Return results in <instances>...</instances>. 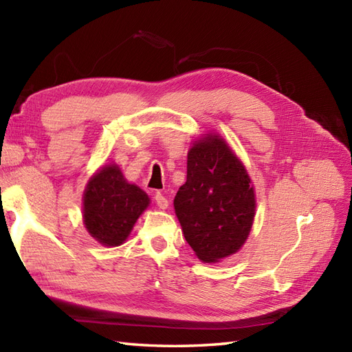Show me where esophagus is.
Here are the masks:
<instances>
[{
  "mask_svg": "<svg viewBox=\"0 0 352 352\" xmlns=\"http://www.w3.org/2000/svg\"><path fill=\"white\" fill-rule=\"evenodd\" d=\"M155 202L157 204V206L159 208H162V210H165V208H168V199L166 197L162 195L160 192H157L156 195H155Z\"/></svg>",
  "mask_w": 352,
  "mask_h": 352,
  "instance_id": "esophagus-1",
  "label": "esophagus"
}]
</instances>
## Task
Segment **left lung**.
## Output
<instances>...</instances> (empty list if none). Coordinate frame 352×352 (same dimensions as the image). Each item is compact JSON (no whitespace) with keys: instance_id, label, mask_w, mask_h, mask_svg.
<instances>
[{"instance_id":"obj_1","label":"left lung","mask_w":352,"mask_h":352,"mask_svg":"<svg viewBox=\"0 0 352 352\" xmlns=\"http://www.w3.org/2000/svg\"><path fill=\"white\" fill-rule=\"evenodd\" d=\"M174 208L186 241L202 262H220L245 244L256 214L254 188L219 135L206 133L188 150L187 179Z\"/></svg>"}]
</instances>
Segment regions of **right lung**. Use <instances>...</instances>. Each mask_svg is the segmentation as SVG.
I'll return each instance as SVG.
<instances>
[{"mask_svg":"<svg viewBox=\"0 0 352 352\" xmlns=\"http://www.w3.org/2000/svg\"><path fill=\"white\" fill-rule=\"evenodd\" d=\"M148 204V195L138 186L126 182L119 166L105 165L86 186L85 226L99 244L122 245Z\"/></svg>","mask_w":352,"mask_h":352,"instance_id":"1","label":"right lung"}]
</instances>
